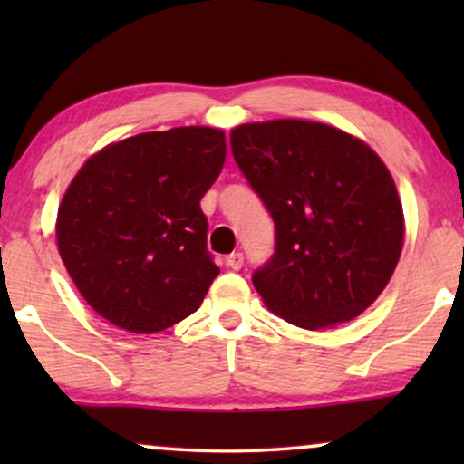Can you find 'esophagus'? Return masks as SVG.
Returning a JSON list of instances; mask_svg holds the SVG:
<instances>
[{
    "mask_svg": "<svg viewBox=\"0 0 464 464\" xmlns=\"http://www.w3.org/2000/svg\"><path fill=\"white\" fill-rule=\"evenodd\" d=\"M226 266H227V268H232V270L243 268V253H240V251L230 253V256L226 257Z\"/></svg>",
    "mask_w": 464,
    "mask_h": 464,
    "instance_id": "esophagus-1",
    "label": "esophagus"
}]
</instances>
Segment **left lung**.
Returning a JSON list of instances; mask_svg holds the SVG:
<instances>
[{
    "mask_svg": "<svg viewBox=\"0 0 464 464\" xmlns=\"http://www.w3.org/2000/svg\"><path fill=\"white\" fill-rule=\"evenodd\" d=\"M230 143L275 219V256L253 272L266 306L310 332L370 308L403 249L401 200L376 151L308 120L240 124Z\"/></svg>",
    "mask_w": 464,
    "mask_h": 464,
    "instance_id": "obj_1",
    "label": "left lung"
}]
</instances>
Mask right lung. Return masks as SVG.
<instances>
[{"label": "right lung", "instance_id": "add662e5", "mask_svg": "<svg viewBox=\"0 0 464 464\" xmlns=\"http://www.w3.org/2000/svg\"><path fill=\"white\" fill-rule=\"evenodd\" d=\"M224 160L211 126L141 132L88 158L63 196L56 245L94 313L154 334L198 310L219 275L200 200Z\"/></svg>", "mask_w": 464, "mask_h": 464}]
</instances>
